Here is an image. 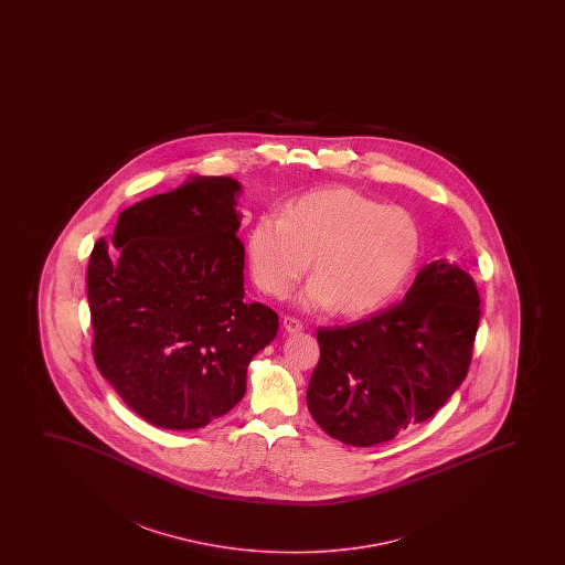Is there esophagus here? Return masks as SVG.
<instances>
[{
  "label": "esophagus",
  "mask_w": 565,
  "mask_h": 565,
  "mask_svg": "<svg viewBox=\"0 0 565 565\" xmlns=\"http://www.w3.org/2000/svg\"><path fill=\"white\" fill-rule=\"evenodd\" d=\"M302 328H305V324H302L299 318L284 317V330H286L287 333L301 332Z\"/></svg>",
  "instance_id": "1"
}]
</instances>
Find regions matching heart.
<instances>
[{"label": "heart", "mask_w": 565, "mask_h": 565, "mask_svg": "<svg viewBox=\"0 0 565 565\" xmlns=\"http://www.w3.org/2000/svg\"><path fill=\"white\" fill-rule=\"evenodd\" d=\"M250 278L263 294L284 297L309 270L305 309L333 307L364 317L402 291L420 253L409 210L382 204L349 186H326L289 202L281 216L256 217L247 233Z\"/></svg>", "instance_id": "b5f03b06"}]
</instances>
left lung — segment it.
<instances>
[{
    "mask_svg": "<svg viewBox=\"0 0 565 565\" xmlns=\"http://www.w3.org/2000/svg\"><path fill=\"white\" fill-rule=\"evenodd\" d=\"M479 305L475 279L440 258L418 270L392 309L318 328L320 361L307 390L317 425L369 448L428 420L471 366Z\"/></svg>",
    "mask_w": 565,
    "mask_h": 565,
    "instance_id": "1",
    "label": "left lung"
}]
</instances>
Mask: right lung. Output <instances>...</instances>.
Segmentation results:
<instances>
[{"label":"right lung","instance_id":"1","mask_svg":"<svg viewBox=\"0 0 565 565\" xmlns=\"http://www.w3.org/2000/svg\"><path fill=\"white\" fill-rule=\"evenodd\" d=\"M232 178H193L132 204L88 271L94 363L150 425L193 430L232 411L278 315L243 301L245 247Z\"/></svg>","mask_w":565,"mask_h":565}]
</instances>
